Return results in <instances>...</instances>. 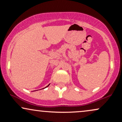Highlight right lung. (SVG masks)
I'll return each mask as SVG.
<instances>
[{"instance_id":"right-lung-1","label":"right lung","mask_w":122,"mask_h":122,"mask_svg":"<svg viewBox=\"0 0 122 122\" xmlns=\"http://www.w3.org/2000/svg\"><path fill=\"white\" fill-rule=\"evenodd\" d=\"M49 84L48 85H47V86H46V87H47V86H49ZM46 87H45V88H46Z\"/></svg>"}]
</instances>
